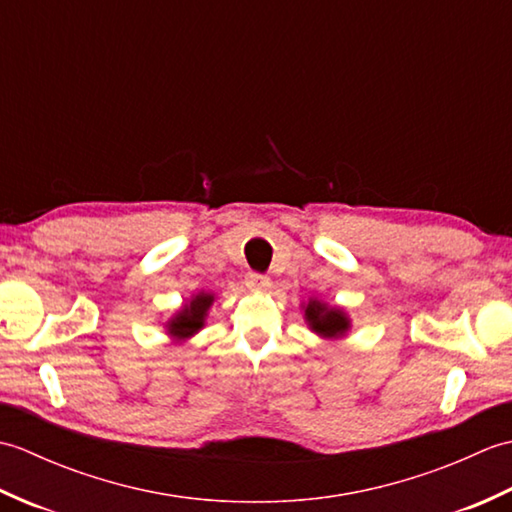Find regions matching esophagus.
<instances>
[{"mask_svg":"<svg viewBox=\"0 0 512 512\" xmlns=\"http://www.w3.org/2000/svg\"><path fill=\"white\" fill-rule=\"evenodd\" d=\"M246 286L250 290H266L270 286V279L262 273H248L246 275Z\"/></svg>","mask_w":512,"mask_h":512,"instance_id":"esophagus-1","label":"esophagus"}]
</instances>
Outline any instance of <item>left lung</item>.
<instances>
[{
  "label": "left lung",
  "instance_id": "1",
  "mask_svg": "<svg viewBox=\"0 0 512 512\" xmlns=\"http://www.w3.org/2000/svg\"><path fill=\"white\" fill-rule=\"evenodd\" d=\"M306 319L310 321L312 330L323 336H341L347 330V319L341 310L325 308L319 301H310L306 308Z\"/></svg>",
  "mask_w": 512,
  "mask_h": 512
}]
</instances>
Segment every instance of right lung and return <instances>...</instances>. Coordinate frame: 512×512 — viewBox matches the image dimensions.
<instances>
[{
    "mask_svg": "<svg viewBox=\"0 0 512 512\" xmlns=\"http://www.w3.org/2000/svg\"><path fill=\"white\" fill-rule=\"evenodd\" d=\"M213 297L211 295H198L195 297L189 306H184V310L178 314L176 319L169 323V332L173 336H191L193 332H198L204 323V314L209 310Z\"/></svg>",
    "mask_w": 512,
    "mask_h": 512,
    "instance_id": "right-lung-1",
    "label": "right lung"
}]
</instances>
